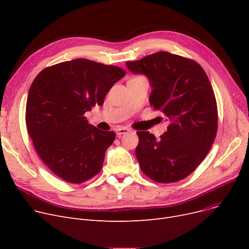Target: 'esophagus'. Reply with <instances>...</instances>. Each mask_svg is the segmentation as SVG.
I'll return each instance as SVG.
<instances>
[{
	"label": "esophagus",
	"instance_id": "obj_1",
	"mask_svg": "<svg viewBox=\"0 0 249 249\" xmlns=\"http://www.w3.org/2000/svg\"><path fill=\"white\" fill-rule=\"evenodd\" d=\"M131 131V130L130 129H128V128H125V127H119V128H117L116 129V134H117V136H121V135H123V134H126V133H128V132H130Z\"/></svg>",
	"mask_w": 249,
	"mask_h": 249
}]
</instances>
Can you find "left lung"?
Returning a JSON list of instances; mask_svg holds the SVG:
<instances>
[{"instance_id": "8db88e82", "label": "left lung", "mask_w": 249, "mask_h": 249, "mask_svg": "<svg viewBox=\"0 0 249 249\" xmlns=\"http://www.w3.org/2000/svg\"><path fill=\"white\" fill-rule=\"evenodd\" d=\"M126 67L148 78L150 106L169 121L160 139L137 132L141 171L158 182L185 178L204 160L216 136L217 104L210 81L200 64L166 51L127 61Z\"/></svg>"}]
</instances>
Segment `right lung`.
I'll use <instances>...</instances> for the list:
<instances>
[{
	"label": "right lung",
	"instance_id": "add662e5",
	"mask_svg": "<svg viewBox=\"0 0 249 249\" xmlns=\"http://www.w3.org/2000/svg\"><path fill=\"white\" fill-rule=\"evenodd\" d=\"M125 71L86 58L52 65L38 73L26 104V125L42 161L57 177L81 184L102 168L113 131L89 125L86 112L102 106Z\"/></svg>",
	"mask_w": 249,
	"mask_h": 249
}]
</instances>
